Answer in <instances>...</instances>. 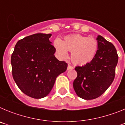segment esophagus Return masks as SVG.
<instances>
[{"mask_svg": "<svg viewBox=\"0 0 125 125\" xmlns=\"http://www.w3.org/2000/svg\"><path fill=\"white\" fill-rule=\"evenodd\" d=\"M73 68H74L73 66H72L71 65H70V64H68V70H69V69H73Z\"/></svg>", "mask_w": 125, "mask_h": 125, "instance_id": "1", "label": "esophagus"}]
</instances>
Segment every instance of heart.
<instances>
[{
  "mask_svg": "<svg viewBox=\"0 0 125 125\" xmlns=\"http://www.w3.org/2000/svg\"><path fill=\"white\" fill-rule=\"evenodd\" d=\"M54 46L61 58L66 59L68 51H70L71 61L76 65L84 66L94 59L98 52V42L94 37L74 34L65 36L62 41L56 39Z\"/></svg>",
  "mask_w": 125,
  "mask_h": 125,
  "instance_id": "b5f03b06",
  "label": "heart"
}]
</instances>
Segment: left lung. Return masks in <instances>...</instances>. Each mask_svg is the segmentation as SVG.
<instances>
[{
	"label": "left lung",
	"instance_id": "left-lung-1",
	"mask_svg": "<svg viewBox=\"0 0 125 125\" xmlns=\"http://www.w3.org/2000/svg\"><path fill=\"white\" fill-rule=\"evenodd\" d=\"M98 49L94 59L83 66H76L73 82L76 94L84 100H93L106 91L115 76L118 56L114 45L101 36L97 37Z\"/></svg>",
	"mask_w": 125,
	"mask_h": 125
}]
</instances>
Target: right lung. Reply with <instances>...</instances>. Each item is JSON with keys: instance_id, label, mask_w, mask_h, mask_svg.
<instances>
[{"instance_id": "right-lung-1", "label": "right lung", "mask_w": 125, "mask_h": 125, "mask_svg": "<svg viewBox=\"0 0 125 125\" xmlns=\"http://www.w3.org/2000/svg\"><path fill=\"white\" fill-rule=\"evenodd\" d=\"M51 34L39 33L22 39L11 56L12 74L25 94L36 99L46 96L56 78L67 69L68 64L56 58Z\"/></svg>"}]
</instances>
